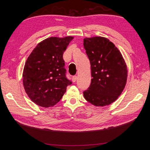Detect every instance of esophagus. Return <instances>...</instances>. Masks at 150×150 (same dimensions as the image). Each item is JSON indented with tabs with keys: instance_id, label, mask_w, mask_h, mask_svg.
<instances>
[{
	"instance_id": "obj_1",
	"label": "esophagus",
	"mask_w": 150,
	"mask_h": 150,
	"mask_svg": "<svg viewBox=\"0 0 150 150\" xmlns=\"http://www.w3.org/2000/svg\"><path fill=\"white\" fill-rule=\"evenodd\" d=\"M77 76L75 75V76H73V77H72V81H73V82H75L76 81H77Z\"/></svg>"
}]
</instances>
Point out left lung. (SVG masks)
Returning <instances> with one entry per match:
<instances>
[{
	"label": "left lung",
	"mask_w": 150,
	"mask_h": 150,
	"mask_svg": "<svg viewBox=\"0 0 150 150\" xmlns=\"http://www.w3.org/2000/svg\"><path fill=\"white\" fill-rule=\"evenodd\" d=\"M84 47L92 77L84 97L94 106H107L115 101L125 88L128 77L125 60L119 49L105 37L85 38Z\"/></svg>",
	"instance_id": "8db88e82"
}]
</instances>
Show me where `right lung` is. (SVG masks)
I'll return each mask as SVG.
<instances>
[{
	"mask_svg": "<svg viewBox=\"0 0 150 150\" xmlns=\"http://www.w3.org/2000/svg\"><path fill=\"white\" fill-rule=\"evenodd\" d=\"M73 37H52L41 41L28 57L22 73L25 91L34 103L52 107L71 81L66 77L63 53Z\"/></svg>",
	"mask_w": 150,
	"mask_h": 150,
	"instance_id": "add662e5",
	"label": "right lung"
}]
</instances>
